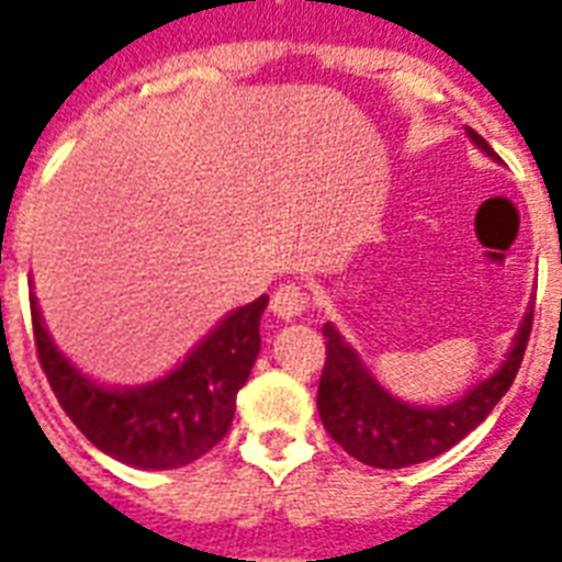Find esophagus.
<instances>
[{
	"mask_svg": "<svg viewBox=\"0 0 562 562\" xmlns=\"http://www.w3.org/2000/svg\"><path fill=\"white\" fill-rule=\"evenodd\" d=\"M308 306L306 291L297 289V285H280V289L273 291L271 297V312L280 321H297Z\"/></svg>",
	"mask_w": 562,
	"mask_h": 562,
	"instance_id": "34e87169",
	"label": "esophagus"
}]
</instances>
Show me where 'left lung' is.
Returning a JSON list of instances; mask_svg holds the SVG:
<instances>
[{"label":"left lung","mask_w":562,"mask_h":562,"mask_svg":"<svg viewBox=\"0 0 562 562\" xmlns=\"http://www.w3.org/2000/svg\"><path fill=\"white\" fill-rule=\"evenodd\" d=\"M467 136L490 160L502 162L472 127H467ZM531 321L533 303H528L514 344L496 373L481 379L475 387L446 405H414L393 396L361 361L359 352L352 350V344L338 333V326L326 321V364L317 384V414L324 419V428L335 443L344 446V452L375 470H402L443 454L484 423L514 384L528 347Z\"/></svg>","instance_id":"1"}]
</instances>
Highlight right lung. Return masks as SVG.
Instances as JSON below:
<instances>
[{"label":"right lung","instance_id":"right-lung-1","mask_svg":"<svg viewBox=\"0 0 562 562\" xmlns=\"http://www.w3.org/2000/svg\"><path fill=\"white\" fill-rule=\"evenodd\" d=\"M34 285V282H31ZM262 294L224 315L178 368L136 387L101 384L57 350L31 294L34 341L60 408L92 446L136 470H178L206 454L229 431L236 393L254 370L262 338Z\"/></svg>","mask_w":562,"mask_h":562}]
</instances>
